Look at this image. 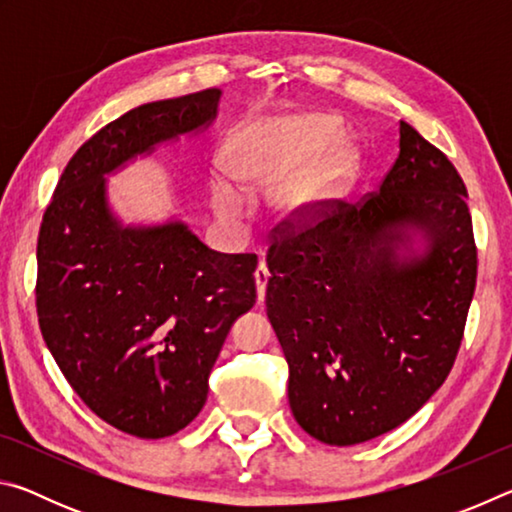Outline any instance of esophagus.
Listing matches in <instances>:
<instances>
[{
	"instance_id": "34e87169",
	"label": "esophagus",
	"mask_w": 512,
	"mask_h": 512,
	"mask_svg": "<svg viewBox=\"0 0 512 512\" xmlns=\"http://www.w3.org/2000/svg\"><path fill=\"white\" fill-rule=\"evenodd\" d=\"M268 277H271V273H268V268L264 262H259L257 271H255V284H257V300L264 302V296H266V284H268Z\"/></svg>"
}]
</instances>
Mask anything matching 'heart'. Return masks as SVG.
<instances>
[{
	"mask_svg": "<svg viewBox=\"0 0 512 512\" xmlns=\"http://www.w3.org/2000/svg\"><path fill=\"white\" fill-rule=\"evenodd\" d=\"M339 121L318 112L255 121L230 135L225 167L244 185L275 187V203L287 216H307L332 196L352 169L357 151L345 140H334ZM212 203L225 221H239L246 201L230 180L212 183Z\"/></svg>",
	"mask_w": 512,
	"mask_h": 512,
	"instance_id": "obj_1",
	"label": "heart"
}]
</instances>
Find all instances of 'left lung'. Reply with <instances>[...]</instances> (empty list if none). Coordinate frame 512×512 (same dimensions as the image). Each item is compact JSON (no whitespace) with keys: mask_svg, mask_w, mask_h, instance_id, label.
<instances>
[{"mask_svg":"<svg viewBox=\"0 0 512 512\" xmlns=\"http://www.w3.org/2000/svg\"><path fill=\"white\" fill-rule=\"evenodd\" d=\"M465 198L447 155L400 121V155L377 192L275 228L266 314L293 418L320 443L377 438L443 386L476 287Z\"/></svg>","mask_w":512,"mask_h":512,"instance_id":"8db88e82","label":"left lung"}]
</instances>
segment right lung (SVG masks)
Wrapping results in <instances>:
<instances>
[{
	"mask_svg": "<svg viewBox=\"0 0 512 512\" xmlns=\"http://www.w3.org/2000/svg\"><path fill=\"white\" fill-rule=\"evenodd\" d=\"M221 90L144 103L72 155L38 235V323L74 393L137 438L185 429L207 400L221 345L255 305V255L207 248L183 221L124 225L106 176L198 133Z\"/></svg>",
	"mask_w": 512,
	"mask_h": 512,
	"instance_id": "add662e5",
	"label": "right lung"
}]
</instances>
